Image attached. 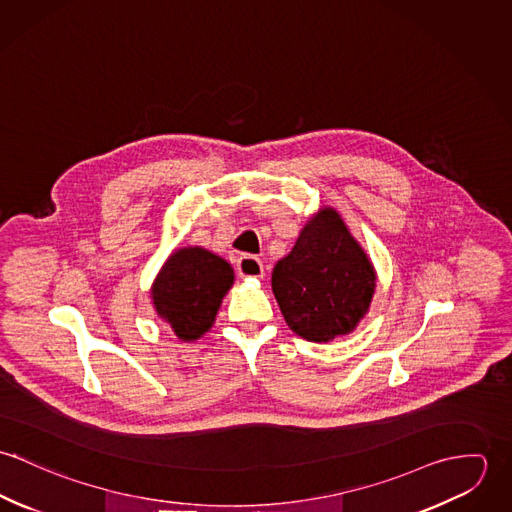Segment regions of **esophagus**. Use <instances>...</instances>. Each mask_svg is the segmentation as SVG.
I'll use <instances>...</instances> for the list:
<instances>
[{
	"label": "esophagus",
	"mask_w": 512,
	"mask_h": 512,
	"mask_svg": "<svg viewBox=\"0 0 512 512\" xmlns=\"http://www.w3.org/2000/svg\"><path fill=\"white\" fill-rule=\"evenodd\" d=\"M236 270H238L240 278H262L264 276L262 260L256 256H250V254H244L238 258Z\"/></svg>",
	"instance_id": "obj_1"
}]
</instances>
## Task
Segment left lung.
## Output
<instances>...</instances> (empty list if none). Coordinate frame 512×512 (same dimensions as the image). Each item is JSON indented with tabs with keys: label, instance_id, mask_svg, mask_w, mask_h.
Here are the masks:
<instances>
[{
	"label": "left lung",
	"instance_id": "left-lung-1",
	"mask_svg": "<svg viewBox=\"0 0 512 512\" xmlns=\"http://www.w3.org/2000/svg\"><path fill=\"white\" fill-rule=\"evenodd\" d=\"M376 286L372 264L333 209L301 230L292 252L272 272V290L286 323L307 341L351 333Z\"/></svg>",
	"mask_w": 512,
	"mask_h": 512
}]
</instances>
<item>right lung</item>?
Returning <instances> with one entry per match:
<instances>
[{"label": "right lung", "instance_id": "1", "mask_svg": "<svg viewBox=\"0 0 512 512\" xmlns=\"http://www.w3.org/2000/svg\"><path fill=\"white\" fill-rule=\"evenodd\" d=\"M234 282L226 260L205 248H181L161 268L151 297L171 331L193 341L205 335L217 317L220 301Z\"/></svg>", "mask_w": 512, "mask_h": 512}]
</instances>
